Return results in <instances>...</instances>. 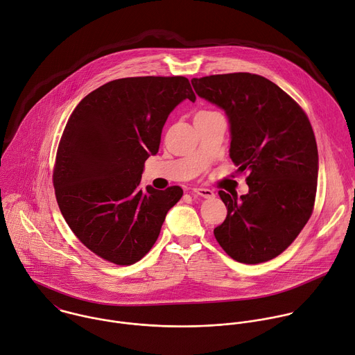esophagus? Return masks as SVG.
<instances>
[{"instance_id": "34e87169", "label": "esophagus", "mask_w": 355, "mask_h": 355, "mask_svg": "<svg viewBox=\"0 0 355 355\" xmlns=\"http://www.w3.org/2000/svg\"><path fill=\"white\" fill-rule=\"evenodd\" d=\"M192 195L200 196V198H205V199H210V198L214 196V192L211 189H207V188H195L192 191Z\"/></svg>"}]
</instances>
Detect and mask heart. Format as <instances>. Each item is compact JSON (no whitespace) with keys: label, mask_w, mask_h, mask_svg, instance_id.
<instances>
[{"label":"heart","mask_w":355,"mask_h":355,"mask_svg":"<svg viewBox=\"0 0 355 355\" xmlns=\"http://www.w3.org/2000/svg\"><path fill=\"white\" fill-rule=\"evenodd\" d=\"M202 112H207V111H200V112H198V114H202Z\"/></svg>","instance_id":"b5f03b06"}]
</instances>
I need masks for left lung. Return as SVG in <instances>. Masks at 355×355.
Listing matches in <instances>:
<instances>
[{"instance_id": "1", "label": "left lung", "mask_w": 355, "mask_h": 355, "mask_svg": "<svg viewBox=\"0 0 355 355\" xmlns=\"http://www.w3.org/2000/svg\"><path fill=\"white\" fill-rule=\"evenodd\" d=\"M196 94L224 110L230 157L247 171V195H218L227 217L214 228L220 247L241 263L268 262L309 220L318 185V148L304 110L276 83L248 72L193 78Z\"/></svg>"}]
</instances>
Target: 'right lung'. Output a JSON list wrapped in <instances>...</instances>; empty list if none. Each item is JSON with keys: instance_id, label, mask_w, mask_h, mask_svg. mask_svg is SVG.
<instances>
[{"instance_id": "1", "label": "right lung", "mask_w": 355, "mask_h": 355, "mask_svg": "<svg viewBox=\"0 0 355 355\" xmlns=\"http://www.w3.org/2000/svg\"><path fill=\"white\" fill-rule=\"evenodd\" d=\"M185 98L196 96L184 76L123 78L89 93L71 114L55 159V198L97 257L121 266L141 261L181 199L180 187L139 184L170 112Z\"/></svg>"}]
</instances>
